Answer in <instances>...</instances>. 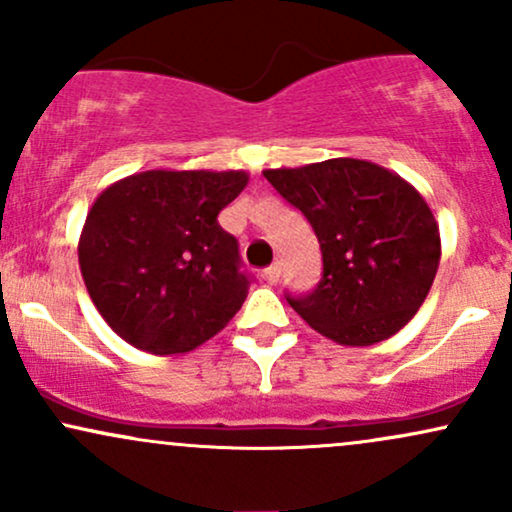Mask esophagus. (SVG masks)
I'll list each match as a JSON object with an SVG mask.
<instances>
[{"mask_svg":"<svg viewBox=\"0 0 512 512\" xmlns=\"http://www.w3.org/2000/svg\"><path fill=\"white\" fill-rule=\"evenodd\" d=\"M262 276H264V281H269V284H276V281H279V276H281V264L274 262L272 267L264 269Z\"/></svg>","mask_w":512,"mask_h":512,"instance_id":"esophagus-1","label":"esophagus"}]
</instances>
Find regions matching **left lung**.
<instances>
[{
  "mask_svg": "<svg viewBox=\"0 0 512 512\" xmlns=\"http://www.w3.org/2000/svg\"><path fill=\"white\" fill-rule=\"evenodd\" d=\"M313 226L322 279L286 301L313 330L344 346L392 337L416 315L436 279L440 233L426 199L383 166L330 158L264 170Z\"/></svg>",
  "mask_w": 512,
  "mask_h": 512,
  "instance_id": "8db88e82",
  "label": "left lung"
}]
</instances>
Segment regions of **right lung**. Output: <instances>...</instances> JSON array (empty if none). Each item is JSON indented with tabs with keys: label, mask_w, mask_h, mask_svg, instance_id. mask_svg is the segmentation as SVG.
Returning <instances> with one entry per match:
<instances>
[{
	"label": "right lung",
	"mask_w": 512,
	"mask_h": 512,
	"mask_svg": "<svg viewBox=\"0 0 512 512\" xmlns=\"http://www.w3.org/2000/svg\"><path fill=\"white\" fill-rule=\"evenodd\" d=\"M245 185L243 170H144L98 195L79 238V264L115 334L168 356L197 349L228 325L250 276L219 211Z\"/></svg>",
	"instance_id": "1"
}]
</instances>
